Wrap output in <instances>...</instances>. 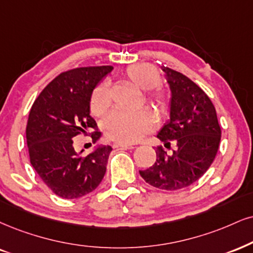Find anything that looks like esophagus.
Masks as SVG:
<instances>
[{"instance_id":"obj_1","label":"esophagus","mask_w":253,"mask_h":253,"mask_svg":"<svg viewBox=\"0 0 253 253\" xmlns=\"http://www.w3.org/2000/svg\"><path fill=\"white\" fill-rule=\"evenodd\" d=\"M115 148H122V149H133L132 145L130 144H124V143H115Z\"/></svg>"}]
</instances>
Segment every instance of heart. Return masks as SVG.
<instances>
[{
    "instance_id": "obj_1",
    "label": "heart",
    "mask_w": 253,
    "mask_h": 253,
    "mask_svg": "<svg viewBox=\"0 0 253 253\" xmlns=\"http://www.w3.org/2000/svg\"><path fill=\"white\" fill-rule=\"evenodd\" d=\"M126 80L136 88L141 90H151L149 101L158 109L163 110L168 105V96L163 90L155 89L161 84V73L150 64H133L126 68L124 73ZM111 95L108 82H102L96 86L91 96L90 108L93 115H103L110 108ZM156 126L155 117L151 112L143 110L139 112L115 111L104 121L105 135L112 141L120 143H135L141 139L143 135L154 130Z\"/></svg>"
}]
</instances>
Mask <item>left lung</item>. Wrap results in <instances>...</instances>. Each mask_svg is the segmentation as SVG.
I'll use <instances>...</instances> for the list:
<instances>
[{
	"mask_svg": "<svg viewBox=\"0 0 253 253\" xmlns=\"http://www.w3.org/2000/svg\"><path fill=\"white\" fill-rule=\"evenodd\" d=\"M170 88V118L157 137L165 146L177 143V150L167 155L162 148L152 167L141 170L146 183L162 190H178L191 185L207 172L216 157L220 126L211 99L185 75L162 67Z\"/></svg>",
	"mask_w": 253,
	"mask_h": 253,
	"instance_id": "obj_1",
	"label": "left lung"
}]
</instances>
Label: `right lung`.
<instances>
[{
  "label": "right lung",
  "mask_w": 253,
  "mask_h": 253,
  "mask_svg": "<svg viewBox=\"0 0 253 253\" xmlns=\"http://www.w3.org/2000/svg\"><path fill=\"white\" fill-rule=\"evenodd\" d=\"M114 67H84L58 75L31 107L27 124L30 163L41 179L62 198H80L93 191L107 171L110 145H98L82 156L74 138L96 126L90 101L96 85ZM101 132L92 133L97 141Z\"/></svg>",
  "instance_id": "obj_1"
}]
</instances>
